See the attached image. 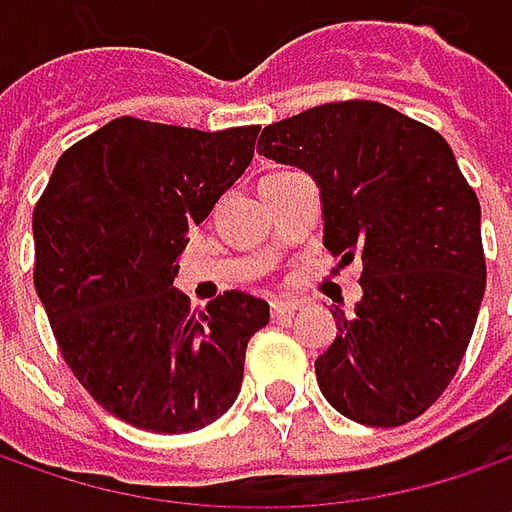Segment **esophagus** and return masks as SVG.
I'll return each instance as SVG.
<instances>
[{"mask_svg":"<svg viewBox=\"0 0 512 512\" xmlns=\"http://www.w3.org/2000/svg\"><path fill=\"white\" fill-rule=\"evenodd\" d=\"M270 310H273L276 319H282V316L296 313V310H299V302H296V299H270Z\"/></svg>","mask_w":512,"mask_h":512,"instance_id":"esophagus-1","label":"esophagus"}]
</instances>
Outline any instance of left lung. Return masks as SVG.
Segmentation results:
<instances>
[{
  "label": "left lung",
  "mask_w": 512,
  "mask_h": 512,
  "mask_svg": "<svg viewBox=\"0 0 512 512\" xmlns=\"http://www.w3.org/2000/svg\"><path fill=\"white\" fill-rule=\"evenodd\" d=\"M259 153L305 170L322 242L362 259L356 313L330 310L336 339L316 382L342 416L399 427L456 376L484 299L482 207L450 145L379 102H330L267 125Z\"/></svg>",
  "instance_id": "8db88e82"
}]
</instances>
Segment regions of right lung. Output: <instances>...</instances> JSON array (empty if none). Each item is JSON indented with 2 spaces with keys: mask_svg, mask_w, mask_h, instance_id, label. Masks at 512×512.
Here are the masks:
<instances>
[{
  "mask_svg": "<svg viewBox=\"0 0 512 512\" xmlns=\"http://www.w3.org/2000/svg\"><path fill=\"white\" fill-rule=\"evenodd\" d=\"M256 125L216 133L113 119L56 162L33 210V285L73 376L116 419L193 433L225 416L270 307L242 290L193 316L173 287L193 227L253 159Z\"/></svg>",
  "mask_w": 512,
  "mask_h": 512,
  "instance_id": "obj_1",
  "label": "right lung"
}]
</instances>
